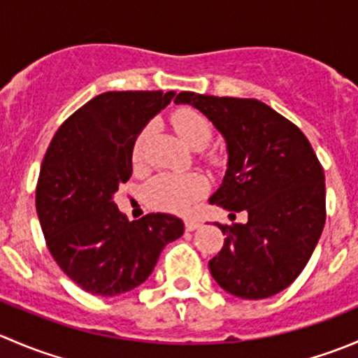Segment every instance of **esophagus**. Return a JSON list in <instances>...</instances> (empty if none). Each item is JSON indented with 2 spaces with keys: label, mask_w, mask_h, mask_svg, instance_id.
<instances>
[{
  "label": "esophagus",
  "mask_w": 358,
  "mask_h": 358,
  "mask_svg": "<svg viewBox=\"0 0 358 358\" xmlns=\"http://www.w3.org/2000/svg\"><path fill=\"white\" fill-rule=\"evenodd\" d=\"M199 227H201V223L197 222V220H185V230H189V232L199 229Z\"/></svg>",
  "instance_id": "obj_1"
}]
</instances>
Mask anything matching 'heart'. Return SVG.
Here are the masks:
<instances>
[{
    "label": "heart",
    "instance_id": "heart-1",
    "mask_svg": "<svg viewBox=\"0 0 358 358\" xmlns=\"http://www.w3.org/2000/svg\"><path fill=\"white\" fill-rule=\"evenodd\" d=\"M171 126L176 135L190 147H202L208 143L213 135L211 121L199 110L192 107H182L171 114ZM149 136V128H143L136 135L133 143V161L140 162L145 149V140ZM206 189L204 178L199 175H171L164 173L150 180L143 189V199L154 209L168 213L189 211L194 201L202 196Z\"/></svg>",
    "mask_w": 358,
    "mask_h": 358
}]
</instances>
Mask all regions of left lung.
<instances>
[{"label": "left lung", "instance_id": "1", "mask_svg": "<svg viewBox=\"0 0 358 358\" xmlns=\"http://www.w3.org/2000/svg\"><path fill=\"white\" fill-rule=\"evenodd\" d=\"M175 103L201 110L229 150L220 189L209 202L246 223L218 225L225 241L209 259L222 289L263 299L294 282L308 263L326 223L324 169L301 129L255 99L182 92Z\"/></svg>", "mask_w": 358, "mask_h": 358}]
</instances>
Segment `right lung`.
<instances>
[{
  "label": "right lung",
  "instance_id": "right-lung-1",
  "mask_svg": "<svg viewBox=\"0 0 358 358\" xmlns=\"http://www.w3.org/2000/svg\"><path fill=\"white\" fill-rule=\"evenodd\" d=\"M175 92H107L64 122L50 142L36 211L57 265L81 289L115 296L152 273L166 244L183 234V222L150 213L129 222L114 194L133 173L136 135L164 109Z\"/></svg>",
  "mask_w": 358,
  "mask_h": 358
}]
</instances>
